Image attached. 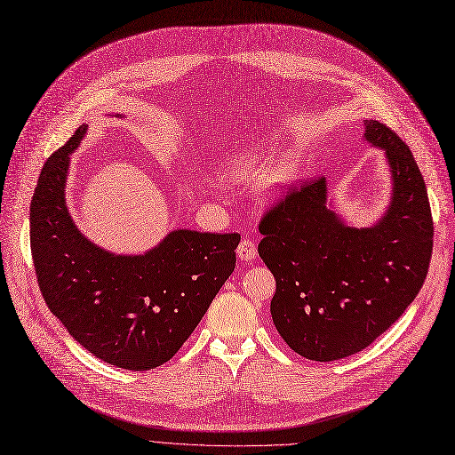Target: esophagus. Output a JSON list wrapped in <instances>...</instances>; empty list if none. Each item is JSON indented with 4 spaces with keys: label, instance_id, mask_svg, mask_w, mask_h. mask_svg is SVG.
Instances as JSON below:
<instances>
[{
    "label": "esophagus",
    "instance_id": "obj_1",
    "mask_svg": "<svg viewBox=\"0 0 455 455\" xmlns=\"http://www.w3.org/2000/svg\"><path fill=\"white\" fill-rule=\"evenodd\" d=\"M237 256H240L242 259H245V261H252L254 258H256V254H258V249H256V245H254V242H251V240H243L240 245H237Z\"/></svg>",
    "mask_w": 455,
    "mask_h": 455
}]
</instances>
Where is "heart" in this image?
Listing matches in <instances>:
<instances>
[{
    "instance_id": "1",
    "label": "heart",
    "mask_w": 455,
    "mask_h": 455,
    "mask_svg": "<svg viewBox=\"0 0 455 455\" xmlns=\"http://www.w3.org/2000/svg\"><path fill=\"white\" fill-rule=\"evenodd\" d=\"M264 149L237 153L223 165V177L234 182L252 180L258 177L261 164L266 162ZM295 180V170L290 162H276L258 177V188L266 196H278Z\"/></svg>"
}]
</instances>
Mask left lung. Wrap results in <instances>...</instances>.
<instances>
[{"label":"left lung","instance_id":"left-lung-1","mask_svg":"<svg viewBox=\"0 0 455 455\" xmlns=\"http://www.w3.org/2000/svg\"><path fill=\"white\" fill-rule=\"evenodd\" d=\"M363 138L384 149L393 182L374 225H347L321 177L290 191L258 227V254L276 280L273 323L312 362L369 347L415 300L432 259V210L410 148L374 119H365Z\"/></svg>","mask_w":455,"mask_h":455}]
</instances>
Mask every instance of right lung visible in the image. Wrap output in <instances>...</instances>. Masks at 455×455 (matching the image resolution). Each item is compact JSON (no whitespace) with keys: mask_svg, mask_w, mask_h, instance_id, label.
Masks as SVG:
<instances>
[{"mask_svg":"<svg viewBox=\"0 0 455 455\" xmlns=\"http://www.w3.org/2000/svg\"><path fill=\"white\" fill-rule=\"evenodd\" d=\"M119 116V114H117ZM81 125L52 155L31 203V252L42 297L69 336L127 371L170 362L235 267L240 234L177 228L143 254H114L90 242L66 204L69 156Z\"/></svg>","mask_w":455,"mask_h":455,"instance_id":"add662e5","label":"right lung"}]
</instances>
